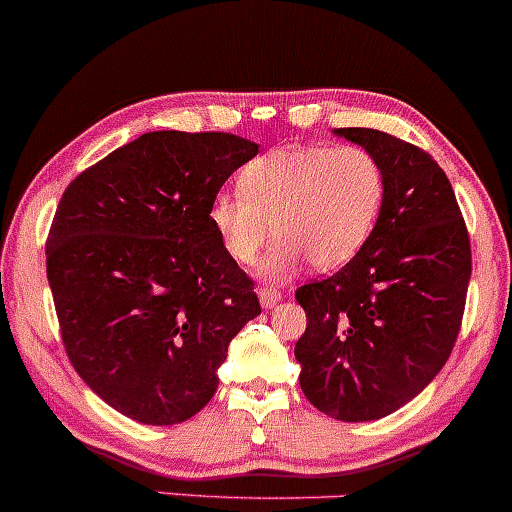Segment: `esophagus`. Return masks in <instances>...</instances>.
<instances>
[{"label":"esophagus","instance_id":"1","mask_svg":"<svg viewBox=\"0 0 512 512\" xmlns=\"http://www.w3.org/2000/svg\"><path fill=\"white\" fill-rule=\"evenodd\" d=\"M258 300H261L263 310H273V307L283 300V295H280V290L276 288H261L258 290Z\"/></svg>","mask_w":512,"mask_h":512}]
</instances>
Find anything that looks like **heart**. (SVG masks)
<instances>
[{
    "mask_svg": "<svg viewBox=\"0 0 512 512\" xmlns=\"http://www.w3.org/2000/svg\"><path fill=\"white\" fill-rule=\"evenodd\" d=\"M386 197V175L361 146H285L256 158L241 173V192H219L210 222L239 266L261 261L266 280H285L312 263L334 271L361 251Z\"/></svg>",
    "mask_w": 512,
    "mask_h": 512,
    "instance_id": "b5f03b06",
    "label": "heart"
}]
</instances>
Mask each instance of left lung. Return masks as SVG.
Returning a JSON list of instances; mask_svg holds the SVG:
<instances>
[{"mask_svg": "<svg viewBox=\"0 0 512 512\" xmlns=\"http://www.w3.org/2000/svg\"><path fill=\"white\" fill-rule=\"evenodd\" d=\"M381 163L386 197L371 236L334 276L295 293L300 388L342 422L386 417L447 364L464 315L471 246L452 183L422 148L376 129H334Z\"/></svg>", "mask_w": 512, "mask_h": 512, "instance_id": "obj_1", "label": "left lung"}]
</instances>
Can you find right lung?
<instances>
[{"label":"right lung","instance_id":"add662e5","mask_svg":"<svg viewBox=\"0 0 512 512\" xmlns=\"http://www.w3.org/2000/svg\"><path fill=\"white\" fill-rule=\"evenodd\" d=\"M258 153L234 134L148 131L80 173L46 241L70 364L107 405L178 425L212 400L229 342L261 315L210 205Z\"/></svg>","mask_w":512,"mask_h":512}]
</instances>
